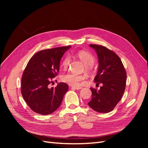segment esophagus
Returning <instances> with one entry per match:
<instances>
[{
	"label": "esophagus",
	"mask_w": 148,
	"mask_h": 148,
	"mask_svg": "<svg viewBox=\"0 0 148 148\" xmlns=\"http://www.w3.org/2000/svg\"><path fill=\"white\" fill-rule=\"evenodd\" d=\"M72 89H77V90H78V89H81L82 88V87H79V86H71V87Z\"/></svg>",
	"instance_id": "1"
}]
</instances>
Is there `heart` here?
<instances>
[{"label": "heart", "instance_id": "1", "mask_svg": "<svg viewBox=\"0 0 148 148\" xmlns=\"http://www.w3.org/2000/svg\"><path fill=\"white\" fill-rule=\"evenodd\" d=\"M79 59L81 60L85 65V69L88 71H91L92 70V65L95 62V57L91 53L86 51H79L76 53ZM71 62V57L70 56H66L62 62V66L66 69L69 66ZM86 78L85 75H79L73 72H68L62 75L61 79L70 85L72 86H78L80 82Z\"/></svg>", "mask_w": 148, "mask_h": 148}]
</instances>
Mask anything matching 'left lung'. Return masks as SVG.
Here are the masks:
<instances>
[{
	"label": "left lung",
	"instance_id": "obj_1",
	"mask_svg": "<svg viewBox=\"0 0 148 148\" xmlns=\"http://www.w3.org/2000/svg\"><path fill=\"white\" fill-rule=\"evenodd\" d=\"M96 51L99 67L95 82L96 86L102 84L99 90L90 88L92 98L88 106L97 112L108 113L121 100L126 86L127 73L120 57L107 47L90 44Z\"/></svg>",
	"mask_w": 148,
	"mask_h": 148
}]
</instances>
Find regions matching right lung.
Wrapping results in <instances>:
<instances>
[{
  "instance_id": "add662e5",
  "label": "right lung",
  "mask_w": 148,
  "mask_h": 148,
  "mask_svg": "<svg viewBox=\"0 0 148 148\" xmlns=\"http://www.w3.org/2000/svg\"><path fill=\"white\" fill-rule=\"evenodd\" d=\"M70 47L39 51L29 60L22 75L21 92L26 104L34 112L48 115L60 106L69 85L60 83L56 88H49V85L59 73L61 58Z\"/></svg>"
}]
</instances>
